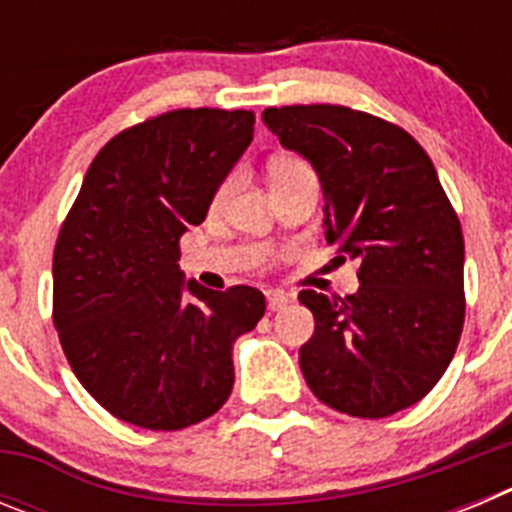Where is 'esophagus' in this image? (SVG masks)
<instances>
[{"instance_id":"obj_1","label":"esophagus","mask_w":512,"mask_h":512,"mask_svg":"<svg viewBox=\"0 0 512 512\" xmlns=\"http://www.w3.org/2000/svg\"><path fill=\"white\" fill-rule=\"evenodd\" d=\"M266 305H269L271 312H277L289 305V297L284 292H266Z\"/></svg>"}]
</instances>
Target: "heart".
Returning <instances> with one entry per match:
<instances>
[{
    "label": "heart",
    "instance_id": "b5f03b06",
    "mask_svg": "<svg viewBox=\"0 0 512 512\" xmlns=\"http://www.w3.org/2000/svg\"><path fill=\"white\" fill-rule=\"evenodd\" d=\"M302 174H312V169L305 164V161H302V158H297V156H279V158H274L269 166L271 182H282V179H292V176H302ZM233 184H235L233 176H230V179H225V182L220 184V189H217L215 200L223 202L225 197L230 194V189H233Z\"/></svg>",
    "mask_w": 512,
    "mask_h": 512
}]
</instances>
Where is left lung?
I'll use <instances>...</instances> for the list:
<instances>
[{
  "mask_svg": "<svg viewBox=\"0 0 512 512\" xmlns=\"http://www.w3.org/2000/svg\"><path fill=\"white\" fill-rule=\"evenodd\" d=\"M279 143L318 171L325 241L359 261V292L302 289L315 333L300 348L312 395L387 418L443 377L464 328V235L433 161L392 122L341 104L269 107Z\"/></svg>",
  "mask_w": 512,
  "mask_h": 512,
  "instance_id": "8db88e82",
  "label": "left lung"
}]
</instances>
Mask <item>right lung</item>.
Listing matches in <instances>:
<instances>
[{
  "label": "right lung",
  "instance_id": "right-lung-1",
  "mask_svg": "<svg viewBox=\"0 0 512 512\" xmlns=\"http://www.w3.org/2000/svg\"><path fill=\"white\" fill-rule=\"evenodd\" d=\"M248 110H171L94 156L53 251V325L107 413L179 431L223 408L233 343L264 318L259 289L200 287L179 241L253 140Z\"/></svg>",
  "mask_w": 512,
  "mask_h": 512
}]
</instances>
